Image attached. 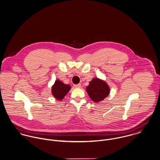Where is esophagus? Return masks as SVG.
Here are the masks:
<instances>
[{"instance_id": "obj_1", "label": "esophagus", "mask_w": 160, "mask_h": 160, "mask_svg": "<svg viewBox=\"0 0 160 160\" xmlns=\"http://www.w3.org/2000/svg\"><path fill=\"white\" fill-rule=\"evenodd\" d=\"M74 87L76 88H80L81 87V84H75L74 85Z\"/></svg>"}]
</instances>
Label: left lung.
I'll use <instances>...</instances> for the list:
<instances>
[{
  "label": "left lung",
  "mask_w": 160,
  "mask_h": 160,
  "mask_svg": "<svg viewBox=\"0 0 160 160\" xmlns=\"http://www.w3.org/2000/svg\"><path fill=\"white\" fill-rule=\"evenodd\" d=\"M110 89L104 80L98 78H94L86 88L89 98L94 102H99L106 98L110 94Z\"/></svg>",
  "instance_id": "8db88e82"
}]
</instances>
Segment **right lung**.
Masks as SVG:
<instances>
[{
	"label": "right lung",
	"mask_w": 160,
	"mask_h": 160,
	"mask_svg": "<svg viewBox=\"0 0 160 160\" xmlns=\"http://www.w3.org/2000/svg\"><path fill=\"white\" fill-rule=\"evenodd\" d=\"M71 88L69 84H66L60 80L56 79L52 87V94L56 99L61 101Z\"/></svg>",
	"instance_id": "add662e5"
}]
</instances>
